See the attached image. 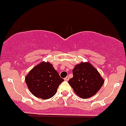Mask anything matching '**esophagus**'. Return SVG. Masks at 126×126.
<instances>
[{"label":"esophagus","mask_w":126,"mask_h":126,"mask_svg":"<svg viewBox=\"0 0 126 126\" xmlns=\"http://www.w3.org/2000/svg\"><path fill=\"white\" fill-rule=\"evenodd\" d=\"M69 77H68V76H66V77L65 78H64V80H66V81H68V80H69Z\"/></svg>","instance_id":"obj_1"}]
</instances>
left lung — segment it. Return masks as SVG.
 Returning <instances> with one entry per match:
<instances>
[{"instance_id":"obj_1","label":"left lung","mask_w":126,"mask_h":126,"mask_svg":"<svg viewBox=\"0 0 126 126\" xmlns=\"http://www.w3.org/2000/svg\"><path fill=\"white\" fill-rule=\"evenodd\" d=\"M73 74V77L68 80V83L74 92L84 99L95 95L104 83L98 71L88 62L76 64Z\"/></svg>"}]
</instances>
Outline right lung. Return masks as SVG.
I'll return each mask as SVG.
<instances>
[{"mask_svg":"<svg viewBox=\"0 0 126 126\" xmlns=\"http://www.w3.org/2000/svg\"><path fill=\"white\" fill-rule=\"evenodd\" d=\"M25 81L29 90L35 97L48 99L56 94L58 86L64 80L52 64L42 62L29 72Z\"/></svg>","mask_w":126,"mask_h":126,"instance_id":"right-lung-1","label":"right lung"}]
</instances>
